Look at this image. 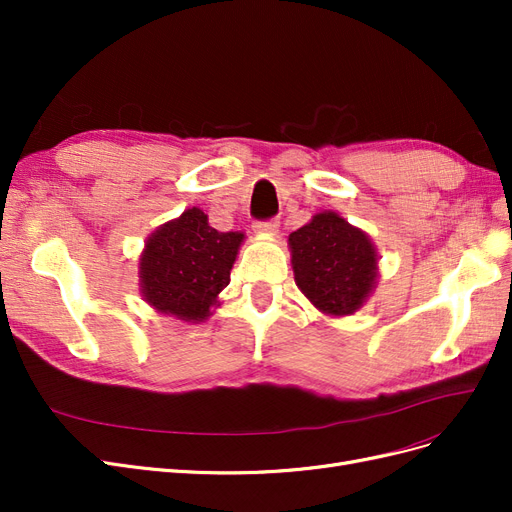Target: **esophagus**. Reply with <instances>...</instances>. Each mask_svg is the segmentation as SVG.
Returning a JSON list of instances; mask_svg holds the SVG:
<instances>
[{
	"instance_id": "esophagus-1",
	"label": "esophagus",
	"mask_w": 512,
	"mask_h": 512,
	"mask_svg": "<svg viewBox=\"0 0 512 512\" xmlns=\"http://www.w3.org/2000/svg\"><path fill=\"white\" fill-rule=\"evenodd\" d=\"M277 226H280V222H277L275 218L254 222V230H256V232H275V230H277Z\"/></svg>"
}]
</instances>
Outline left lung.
I'll list each match as a JSON object with an SVG mask.
<instances>
[{
  "instance_id": "1",
  "label": "left lung",
  "mask_w": 512,
  "mask_h": 512,
  "mask_svg": "<svg viewBox=\"0 0 512 512\" xmlns=\"http://www.w3.org/2000/svg\"><path fill=\"white\" fill-rule=\"evenodd\" d=\"M294 280L320 312L348 316L356 312L376 284V250L365 232L333 211L290 235Z\"/></svg>"
}]
</instances>
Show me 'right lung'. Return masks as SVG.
I'll use <instances>...</instances> for the list:
<instances>
[{
  "label": "right lung",
  "mask_w": 512,
  "mask_h": 512,
  "mask_svg": "<svg viewBox=\"0 0 512 512\" xmlns=\"http://www.w3.org/2000/svg\"><path fill=\"white\" fill-rule=\"evenodd\" d=\"M241 241V232L215 230L203 211L188 209L147 239L141 256L145 301L162 314L205 320L230 282Z\"/></svg>",
  "instance_id": "add662e5"
}]
</instances>
